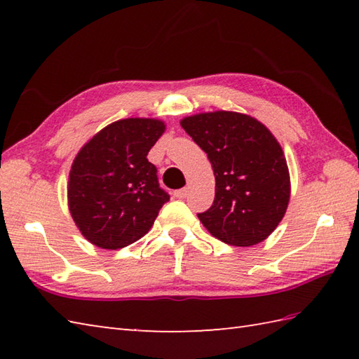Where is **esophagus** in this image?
<instances>
[{"label": "esophagus", "mask_w": 359, "mask_h": 359, "mask_svg": "<svg viewBox=\"0 0 359 359\" xmlns=\"http://www.w3.org/2000/svg\"><path fill=\"white\" fill-rule=\"evenodd\" d=\"M188 196V188H182L177 189V191H174V197H177V199H185Z\"/></svg>", "instance_id": "obj_1"}]
</instances>
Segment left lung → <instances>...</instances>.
I'll return each mask as SVG.
<instances>
[{"label": "left lung", "instance_id": "1", "mask_svg": "<svg viewBox=\"0 0 359 359\" xmlns=\"http://www.w3.org/2000/svg\"><path fill=\"white\" fill-rule=\"evenodd\" d=\"M207 152L216 177L211 208L197 217L228 245L265 241L284 217L290 174L280 144L265 125L245 114L215 111L180 121Z\"/></svg>", "mask_w": 359, "mask_h": 359}]
</instances>
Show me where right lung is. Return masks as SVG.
I'll return each instance as SVG.
<instances>
[{"label":"right lung","mask_w":359,"mask_h":359,"mask_svg":"<svg viewBox=\"0 0 359 359\" xmlns=\"http://www.w3.org/2000/svg\"><path fill=\"white\" fill-rule=\"evenodd\" d=\"M165 123L123 118L97 133L75 157L67 203L75 225L94 245L118 250L147 234L170 194L147 158Z\"/></svg>","instance_id":"obj_1"}]
</instances>
